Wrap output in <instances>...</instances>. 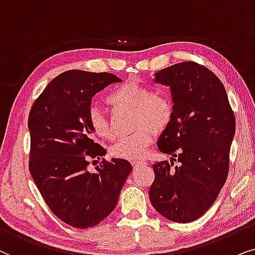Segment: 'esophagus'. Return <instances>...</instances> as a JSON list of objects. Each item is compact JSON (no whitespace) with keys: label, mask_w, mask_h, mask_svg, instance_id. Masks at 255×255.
<instances>
[{"label":"esophagus","mask_w":255,"mask_h":255,"mask_svg":"<svg viewBox=\"0 0 255 255\" xmlns=\"http://www.w3.org/2000/svg\"><path fill=\"white\" fill-rule=\"evenodd\" d=\"M131 164H133L134 168H137V167H140V165L147 164V163H145L144 161H133L131 162Z\"/></svg>","instance_id":"esophagus-1"}]
</instances>
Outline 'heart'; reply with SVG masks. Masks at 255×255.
Wrapping results in <instances>:
<instances>
[{
	"label": "heart",
	"instance_id": "1",
	"mask_svg": "<svg viewBox=\"0 0 255 255\" xmlns=\"http://www.w3.org/2000/svg\"><path fill=\"white\" fill-rule=\"evenodd\" d=\"M107 101L117 107L134 108L133 133L121 136L112 145L114 157L138 161L147 156L154 131L159 133L170 125L174 105L170 98L154 93L149 86L137 83H124L108 94ZM87 121L93 133L101 138H111L113 131L107 118L99 108L88 110Z\"/></svg>",
	"mask_w": 255,
	"mask_h": 255
}]
</instances>
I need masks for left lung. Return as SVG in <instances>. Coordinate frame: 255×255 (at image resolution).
Instances as JSON below:
<instances>
[{
    "mask_svg": "<svg viewBox=\"0 0 255 255\" xmlns=\"http://www.w3.org/2000/svg\"><path fill=\"white\" fill-rule=\"evenodd\" d=\"M170 87L174 117L157 141L171 155L156 162L149 198L156 211L176 223H190L211 208L229 174L236 119L225 87L205 66L175 64L155 73ZM180 164L171 168L175 157Z\"/></svg>",
    "mask_w": 255,
    "mask_h": 255,
    "instance_id": "left-lung-1",
    "label": "left lung"
}]
</instances>
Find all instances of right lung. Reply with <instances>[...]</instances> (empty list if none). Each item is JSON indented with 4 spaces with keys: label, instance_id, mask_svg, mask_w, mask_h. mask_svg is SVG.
Listing matches in <instances>:
<instances>
[{
    "label": "right lung",
    "instance_id": "1",
    "mask_svg": "<svg viewBox=\"0 0 255 255\" xmlns=\"http://www.w3.org/2000/svg\"><path fill=\"white\" fill-rule=\"evenodd\" d=\"M119 81L113 73L66 71L50 81L30 111V174L51 211L76 229L111 215L133 169L127 159L112 158L96 172L87 170L88 156L106 154L87 121L92 98Z\"/></svg>",
    "mask_w": 255,
    "mask_h": 255
}]
</instances>
